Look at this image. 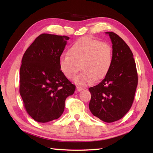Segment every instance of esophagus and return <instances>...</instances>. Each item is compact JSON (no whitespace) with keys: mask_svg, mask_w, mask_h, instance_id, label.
Listing matches in <instances>:
<instances>
[{"mask_svg":"<svg viewBox=\"0 0 153 153\" xmlns=\"http://www.w3.org/2000/svg\"><path fill=\"white\" fill-rule=\"evenodd\" d=\"M83 89V88L82 87H81V86H77L76 87V90H77V91H78V92H79V91H81V90H82Z\"/></svg>","mask_w":153,"mask_h":153,"instance_id":"esophagus-1","label":"esophagus"}]
</instances>
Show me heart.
<instances>
[{"label": "heart", "instance_id": "b5f03b06", "mask_svg": "<svg viewBox=\"0 0 153 153\" xmlns=\"http://www.w3.org/2000/svg\"><path fill=\"white\" fill-rule=\"evenodd\" d=\"M67 54L59 58V68L66 77L73 79L81 66L83 71L75 82L82 86L104 79L113 62V50L110 45L88 36L77 40L69 48Z\"/></svg>", "mask_w": 153, "mask_h": 153}]
</instances>
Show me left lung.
<instances>
[{
	"instance_id": "obj_1",
	"label": "left lung",
	"mask_w": 153,
	"mask_h": 153,
	"mask_svg": "<svg viewBox=\"0 0 153 153\" xmlns=\"http://www.w3.org/2000/svg\"><path fill=\"white\" fill-rule=\"evenodd\" d=\"M106 33L113 44V62L105 78L89 88V108L93 115L111 123L120 120L130 109L138 85V73L128 45L115 33Z\"/></svg>"
}]
</instances>
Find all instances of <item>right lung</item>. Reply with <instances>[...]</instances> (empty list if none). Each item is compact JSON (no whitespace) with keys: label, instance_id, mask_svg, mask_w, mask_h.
Listing matches in <instances>:
<instances>
[{"label":"right lung","instance_id":"add662e5","mask_svg":"<svg viewBox=\"0 0 153 153\" xmlns=\"http://www.w3.org/2000/svg\"><path fill=\"white\" fill-rule=\"evenodd\" d=\"M69 38L42 33L25 52L20 67L19 93L27 113L46 123L61 117L76 86L59 68V58Z\"/></svg>","mask_w":153,"mask_h":153}]
</instances>
